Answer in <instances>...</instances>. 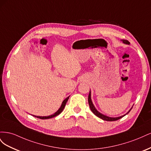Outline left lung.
<instances>
[{"mask_svg": "<svg viewBox=\"0 0 151 151\" xmlns=\"http://www.w3.org/2000/svg\"><path fill=\"white\" fill-rule=\"evenodd\" d=\"M122 42L125 43V44H127V45H129L130 44V42H129V41L127 40H122ZM91 91L89 92V96H88V103H89V107H90V109L92 111V112L94 114V115L96 116H97L98 117H99V118H101V119L103 120H106V121H109V122H112V121H116V120H118L120 119L121 118L123 117L124 116H125L127 114L129 113L130 112V111L131 110V108L130 110L128 111L126 114H125V115H123L122 116H118V117H109V116H108L106 115H103V114L101 113L99 111H98L96 109L95 106H94V104L92 102V100H91ZM133 107V106H132Z\"/></svg>", "mask_w": 151, "mask_h": 151, "instance_id": "obj_1", "label": "left lung"}]
</instances>
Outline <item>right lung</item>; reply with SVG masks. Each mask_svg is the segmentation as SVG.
Returning a JSON list of instances; mask_svg holds the SVG:
<instances>
[{
  "label": "right lung",
  "mask_w": 151,
  "mask_h": 151,
  "mask_svg": "<svg viewBox=\"0 0 151 151\" xmlns=\"http://www.w3.org/2000/svg\"><path fill=\"white\" fill-rule=\"evenodd\" d=\"M68 98H69V96H68L67 98H65L64 100H63L62 103V104H61V106L60 107V108H59L55 113H53V115H50V116H35V115H33V116H35V117H36V118H40V119H42V120L49 119V118H53V117H55V116H56L58 115L59 114H60V113H62V111H63V108H64L65 106V104H66V103H67V101H68Z\"/></svg>",
  "instance_id": "1"
}]
</instances>
